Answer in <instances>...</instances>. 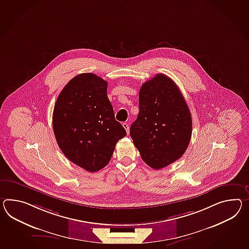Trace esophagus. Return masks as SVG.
<instances>
[{"label":"esophagus","instance_id":"34e87169","mask_svg":"<svg viewBox=\"0 0 249 249\" xmlns=\"http://www.w3.org/2000/svg\"><path fill=\"white\" fill-rule=\"evenodd\" d=\"M122 126H123V127L126 129V131H127V133L128 134V132H129V127H128V124L127 123H126V122H124L123 124H122Z\"/></svg>","mask_w":249,"mask_h":249}]
</instances>
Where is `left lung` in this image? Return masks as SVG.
<instances>
[{
    "instance_id": "obj_1",
    "label": "left lung",
    "mask_w": 249,
    "mask_h": 249,
    "mask_svg": "<svg viewBox=\"0 0 249 249\" xmlns=\"http://www.w3.org/2000/svg\"><path fill=\"white\" fill-rule=\"evenodd\" d=\"M139 103L130 137L146 164L164 168L187 149L193 130L188 105L176 83L163 73L142 85Z\"/></svg>"
}]
</instances>
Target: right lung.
<instances>
[{
	"instance_id": "1",
	"label": "right lung",
	"mask_w": 249,
	"mask_h": 249,
	"mask_svg": "<svg viewBox=\"0 0 249 249\" xmlns=\"http://www.w3.org/2000/svg\"><path fill=\"white\" fill-rule=\"evenodd\" d=\"M108 83L80 73L61 91L53 111L57 145L73 164L93 173L103 169L127 132L117 122L107 96Z\"/></svg>"
}]
</instances>
